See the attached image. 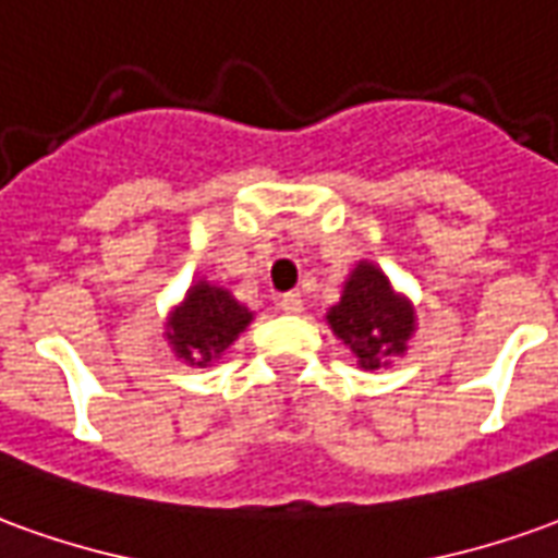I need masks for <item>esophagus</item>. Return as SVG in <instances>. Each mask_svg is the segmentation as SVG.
<instances>
[{
  "label": "esophagus",
  "mask_w": 558,
  "mask_h": 558,
  "mask_svg": "<svg viewBox=\"0 0 558 558\" xmlns=\"http://www.w3.org/2000/svg\"><path fill=\"white\" fill-rule=\"evenodd\" d=\"M278 307L283 314H302L305 311V299L299 292H283L278 299Z\"/></svg>",
  "instance_id": "1"
}]
</instances>
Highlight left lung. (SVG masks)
Instances as JSON below:
<instances>
[{
    "instance_id": "1",
    "label": "left lung",
    "mask_w": 558,
    "mask_h": 558,
    "mask_svg": "<svg viewBox=\"0 0 558 558\" xmlns=\"http://www.w3.org/2000/svg\"><path fill=\"white\" fill-rule=\"evenodd\" d=\"M329 326L344 341L362 368H380L387 356L408 350L416 317L411 302L392 290L387 275L372 263H360L347 278L341 302L329 307Z\"/></svg>"
}]
</instances>
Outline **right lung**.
Masks as SVG:
<instances>
[{
  "label": "right lung",
  "instance_id": "right-lung-1",
  "mask_svg": "<svg viewBox=\"0 0 558 558\" xmlns=\"http://www.w3.org/2000/svg\"><path fill=\"white\" fill-rule=\"evenodd\" d=\"M251 319V307L241 305L232 292L198 280L186 290L184 302L171 311L166 338L171 350L190 365H211L247 329Z\"/></svg>",
  "mask_w": 558,
  "mask_h": 558
}]
</instances>
